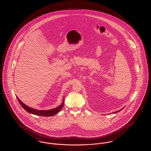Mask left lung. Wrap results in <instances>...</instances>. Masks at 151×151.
<instances>
[{"mask_svg":"<svg viewBox=\"0 0 151 151\" xmlns=\"http://www.w3.org/2000/svg\"><path fill=\"white\" fill-rule=\"evenodd\" d=\"M121 110H122V109H121ZM121 110H118V111H116V112H114V113H117V112H119V111H120Z\"/></svg>","mask_w":151,"mask_h":151,"instance_id":"1","label":"left lung"}]
</instances>
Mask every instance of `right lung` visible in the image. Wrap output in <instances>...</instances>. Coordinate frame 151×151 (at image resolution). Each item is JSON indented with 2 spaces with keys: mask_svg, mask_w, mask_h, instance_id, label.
<instances>
[{
  "mask_svg": "<svg viewBox=\"0 0 151 151\" xmlns=\"http://www.w3.org/2000/svg\"><path fill=\"white\" fill-rule=\"evenodd\" d=\"M17 99L19 101V104H21L22 107L26 111H27L28 113H30L31 114L37 115V116H53L56 114L58 111L62 109V107L64 106V101H63L62 104L60 105L59 106H58L56 108H55V109H51V110H35V109L28 107L27 106H26V104H24L23 103H22L17 96Z\"/></svg>",
  "mask_w": 151,
  "mask_h": 151,
  "instance_id": "obj_1",
  "label": "right lung"
}]
</instances>
